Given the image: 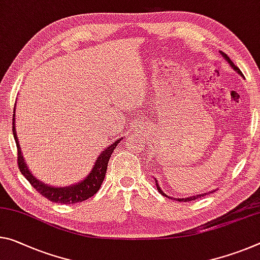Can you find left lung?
I'll use <instances>...</instances> for the list:
<instances>
[{
  "instance_id": "1",
  "label": "left lung",
  "mask_w": 260,
  "mask_h": 260,
  "mask_svg": "<svg viewBox=\"0 0 260 260\" xmlns=\"http://www.w3.org/2000/svg\"><path fill=\"white\" fill-rule=\"evenodd\" d=\"M221 54L222 55H223V57H224V59L226 60V61H228V62H229V64L230 66H232V67L235 69V71H236L238 74H241V75H242V73H241V71H240V68H238L237 67V66H235L234 64V62H233V61L232 60H230V57L228 56V55H226L225 54V53H223V52H221ZM156 186H157V189H158V192L160 193V194H162V196H166V197H168L167 194H166V193H163V191H162V189H160V187L158 186V184H157V182H156ZM204 196H206L205 194V193H203V194H198V196H194V197H189V198H185V199H177V200H178V201H192V200H196V199H198V198H201V197H204ZM169 198V197H168Z\"/></svg>"
}]
</instances>
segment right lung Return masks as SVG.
I'll return each instance as SVG.
<instances>
[{
    "instance_id": "1",
    "label": "right lung",
    "mask_w": 260,
    "mask_h": 260,
    "mask_svg": "<svg viewBox=\"0 0 260 260\" xmlns=\"http://www.w3.org/2000/svg\"><path fill=\"white\" fill-rule=\"evenodd\" d=\"M12 133H14V138L16 141V146H17V163L18 168L22 175L25 177L28 180V183L32 185V187L36 188V191H38L39 194L43 196L44 198H47L49 201L56 204H77L82 203L89 198H91L93 194H96L98 189L102 186L103 180L105 178L106 169H108V163L110 160L111 155H112L115 147L120 141L121 139H119L112 143L110 147L102 152L96 159V163L92 168V170L90 174L82 180V182L77 183L75 185L68 187H53L48 186V185L39 182L38 179L34 177L26 167L25 160H24L22 152H20L19 142L17 140V134H16L15 128V113L12 117Z\"/></svg>"
}]
</instances>
